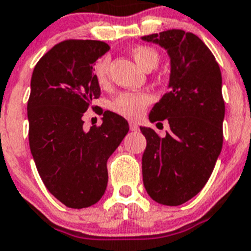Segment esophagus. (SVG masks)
<instances>
[{"instance_id": "esophagus-1", "label": "esophagus", "mask_w": 251, "mask_h": 251, "mask_svg": "<svg viewBox=\"0 0 251 251\" xmlns=\"http://www.w3.org/2000/svg\"><path fill=\"white\" fill-rule=\"evenodd\" d=\"M130 130H131V131H139V126H138V124L130 123Z\"/></svg>"}]
</instances>
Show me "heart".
Listing matches in <instances>:
<instances>
[{"instance_id": "b5f03b06", "label": "heart", "mask_w": 251, "mask_h": 251, "mask_svg": "<svg viewBox=\"0 0 251 251\" xmlns=\"http://www.w3.org/2000/svg\"><path fill=\"white\" fill-rule=\"evenodd\" d=\"M131 55L138 63V65L144 71L150 72L155 69L159 64V54L156 50L149 47H136L131 50ZM108 69L110 60L107 56H103L96 63L93 68V74L97 83L101 87L107 86L108 83ZM150 103L149 95L143 92H123L111 102L110 107L113 112L126 119H139L143 113L144 108Z\"/></svg>"}]
</instances>
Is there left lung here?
Instances as JSON below:
<instances>
[{"label": "left lung", "mask_w": 251, "mask_h": 251, "mask_svg": "<svg viewBox=\"0 0 251 251\" xmlns=\"http://www.w3.org/2000/svg\"><path fill=\"white\" fill-rule=\"evenodd\" d=\"M141 39L164 48L171 59L168 92L149 115L151 123L167 120L169 131L160 138L152 128L140 127L147 139L144 187L158 203L179 206L203 188L221 152V71L211 50L192 32L173 29Z\"/></svg>", "instance_id": "1"}]
</instances>
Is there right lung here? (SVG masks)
I'll return each instance as SVG.
<instances>
[{"mask_svg":"<svg viewBox=\"0 0 251 251\" xmlns=\"http://www.w3.org/2000/svg\"><path fill=\"white\" fill-rule=\"evenodd\" d=\"M110 50L99 40L56 44L35 65L27 102L32 158L48 191L71 208L97 203L107 187V160L128 131L104 111L101 126L83 127V113L101 95L93 64Z\"/></svg>","mask_w":251,"mask_h":251,"instance_id":"obj_1","label":"right lung"}]
</instances>
